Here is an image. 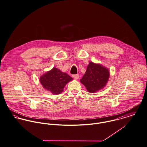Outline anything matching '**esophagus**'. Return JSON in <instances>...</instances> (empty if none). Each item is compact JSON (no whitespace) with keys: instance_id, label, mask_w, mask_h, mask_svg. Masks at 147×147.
Returning <instances> with one entry per match:
<instances>
[{"instance_id":"1","label":"esophagus","mask_w":147,"mask_h":147,"mask_svg":"<svg viewBox=\"0 0 147 147\" xmlns=\"http://www.w3.org/2000/svg\"><path fill=\"white\" fill-rule=\"evenodd\" d=\"M72 77L75 79V80H78L79 78V75L78 74H76V75H73Z\"/></svg>"}]
</instances>
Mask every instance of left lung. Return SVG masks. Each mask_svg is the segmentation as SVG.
Returning <instances> with one entry per match:
<instances>
[{"label":"left lung","mask_w":147,"mask_h":147,"mask_svg":"<svg viewBox=\"0 0 147 147\" xmlns=\"http://www.w3.org/2000/svg\"><path fill=\"white\" fill-rule=\"evenodd\" d=\"M109 78V71L108 68L90 62L80 82L89 92L95 93L105 87Z\"/></svg>","instance_id":"1"}]
</instances>
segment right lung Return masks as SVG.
Wrapping results in <instances>:
<instances>
[{"instance_id": "add662e5", "label": "right lung", "mask_w": 147, "mask_h": 147, "mask_svg": "<svg viewBox=\"0 0 147 147\" xmlns=\"http://www.w3.org/2000/svg\"><path fill=\"white\" fill-rule=\"evenodd\" d=\"M72 80L71 76L56 67H54L40 78V83L43 88L56 95L61 93L65 85Z\"/></svg>"}]
</instances>
